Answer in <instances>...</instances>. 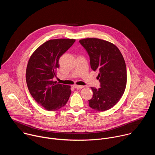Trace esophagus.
Masks as SVG:
<instances>
[{
    "label": "esophagus",
    "mask_w": 155,
    "mask_h": 155,
    "mask_svg": "<svg viewBox=\"0 0 155 155\" xmlns=\"http://www.w3.org/2000/svg\"><path fill=\"white\" fill-rule=\"evenodd\" d=\"M73 87H75V88H77V89H81V88L84 87V86H81V85L74 84V85L73 86Z\"/></svg>",
    "instance_id": "esophagus-1"
}]
</instances>
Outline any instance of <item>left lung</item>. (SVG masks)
I'll return each mask as SVG.
<instances>
[{
    "instance_id": "left-lung-1",
    "label": "left lung",
    "mask_w": 155,
    "mask_h": 155,
    "mask_svg": "<svg viewBox=\"0 0 155 155\" xmlns=\"http://www.w3.org/2000/svg\"><path fill=\"white\" fill-rule=\"evenodd\" d=\"M90 58L91 68L98 71L101 87H91L93 97L89 106L103 112L113 107L124 93L127 83L126 66L124 58L114 43L96 38L79 40Z\"/></svg>"
}]
</instances>
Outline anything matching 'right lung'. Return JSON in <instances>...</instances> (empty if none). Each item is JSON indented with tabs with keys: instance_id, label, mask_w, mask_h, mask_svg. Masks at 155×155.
I'll use <instances>...</instances> for the list:
<instances>
[{
	"instance_id": "add662e5",
	"label": "right lung",
	"mask_w": 155,
	"mask_h": 155,
	"mask_svg": "<svg viewBox=\"0 0 155 155\" xmlns=\"http://www.w3.org/2000/svg\"><path fill=\"white\" fill-rule=\"evenodd\" d=\"M73 38L51 39L38 47L31 56L26 68L28 90L34 100L48 111L65 105L71 94V86L53 81L59 68V59L75 42Z\"/></svg>"
}]
</instances>
